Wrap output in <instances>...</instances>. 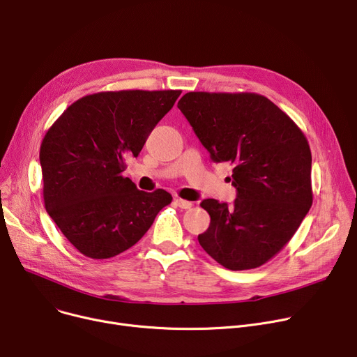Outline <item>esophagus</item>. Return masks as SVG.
Returning a JSON list of instances; mask_svg holds the SVG:
<instances>
[{"mask_svg": "<svg viewBox=\"0 0 357 357\" xmlns=\"http://www.w3.org/2000/svg\"><path fill=\"white\" fill-rule=\"evenodd\" d=\"M175 204L179 206V208H182V209H189L191 208L194 204L192 202H189V201H185V199H182V198H175Z\"/></svg>", "mask_w": 357, "mask_h": 357, "instance_id": "obj_1", "label": "esophagus"}]
</instances>
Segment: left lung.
Returning <instances> with one entry per match:
<instances>
[{"instance_id": "obj_1", "label": "left lung", "mask_w": 357, "mask_h": 357, "mask_svg": "<svg viewBox=\"0 0 357 357\" xmlns=\"http://www.w3.org/2000/svg\"><path fill=\"white\" fill-rule=\"evenodd\" d=\"M178 109L213 162L232 165L234 206L204 199L211 224L201 247L228 270H251L278 254L313 204L312 152L301 129L257 93L189 91Z\"/></svg>"}]
</instances>
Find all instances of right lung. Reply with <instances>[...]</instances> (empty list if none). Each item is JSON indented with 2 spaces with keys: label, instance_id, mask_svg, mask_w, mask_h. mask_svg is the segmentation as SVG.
Returning <instances> with one entry per match:
<instances>
[{
  "label": "right lung",
  "instance_id": "add662e5",
  "mask_svg": "<svg viewBox=\"0 0 357 357\" xmlns=\"http://www.w3.org/2000/svg\"><path fill=\"white\" fill-rule=\"evenodd\" d=\"M181 90L100 91L70 105L40 146L49 215L79 252L105 259L135 245L172 202L122 175Z\"/></svg>",
  "mask_w": 357,
  "mask_h": 357
}]
</instances>
